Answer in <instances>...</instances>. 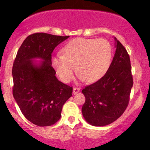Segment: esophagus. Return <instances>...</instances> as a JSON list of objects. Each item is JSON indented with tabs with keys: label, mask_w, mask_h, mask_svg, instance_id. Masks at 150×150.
Instances as JSON below:
<instances>
[{
	"label": "esophagus",
	"mask_w": 150,
	"mask_h": 150,
	"mask_svg": "<svg viewBox=\"0 0 150 150\" xmlns=\"http://www.w3.org/2000/svg\"><path fill=\"white\" fill-rule=\"evenodd\" d=\"M79 91H80V88L74 87L73 89V94H74V95H76V94H77Z\"/></svg>",
	"instance_id": "1"
}]
</instances>
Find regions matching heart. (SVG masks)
I'll return each instance as SVG.
<instances>
[{"label":"heart","instance_id":"1","mask_svg":"<svg viewBox=\"0 0 150 150\" xmlns=\"http://www.w3.org/2000/svg\"><path fill=\"white\" fill-rule=\"evenodd\" d=\"M62 53L52 57V65L61 81H71L76 65L80 79L95 82L109 68L112 49L110 42L104 39L79 38L65 44Z\"/></svg>","mask_w":150,"mask_h":150}]
</instances>
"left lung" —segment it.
<instances>
[{
    "mask_svg": "<svg viewBox=\"0 0 150 150\" xmlns=\"http://www.w3.org/2000/svg\"><path fill=\"white\" fill-rule=\"evenodd\" d=\"M115 41V53L106 73L82 92L85 102L82 113L86 122L94 126H104L117 120L128 106L133 85L130 60L126 48Z\"/></svg>",
    "mask_w": 150,
    "mask_h": 150,
    "instance_id": "obj_1",
    "label": "left lung"
}]
</instances>
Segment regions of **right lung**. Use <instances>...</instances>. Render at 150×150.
<instances>
[{
	"label": "right lung",
	"instance_id": "right-lung-1",
	"mask_svg": "<svg viewBox=\"0 0 150 150\" xmlns=\"http://www.w3.org/2000/svg\"><path fill=\"white\" fill-rule=\"evenodd\" d=\"M69 37L44 33L30 35L13 62V98L24 116L38 126H51L59 121L63 104L72 96V87L57 79L51 61L54 49Z\"/></svg>",
	"mask_w": 150,
	"mask_h": 150
}]
</instances>
